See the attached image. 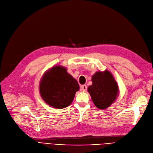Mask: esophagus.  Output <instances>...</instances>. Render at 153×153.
<instances>
[{
    "label": "esophagus",
    "mask_w": 153,
    "mask_h": 153,
    "mask_svg": "<svg viewBox=\"0 0 153 153\" xmlns=\"http://www.w3.org/2000/svg\"><path fill=\"white\" fill-rule=\"evenodd\" d=\"M81 89L83 91H86L87 90V86H86V85H81Z\"/></svg>",
    "instance_id": "34e87169"
}]
</instances>
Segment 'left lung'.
I'll use <instances>...</instances> for the list:
<instances>
[{"instance_id": "left-lung-1", "label": "left lung", "mask_w": 153, "mask_h": 153, "mask_svg": "<svg viewBox=\"0 0 153 153\" xmlns=\"http://www.w3.org/2000/svg\"><path fill=\"white\" fill-rule=\"evenodd\" d=\"M92 85L88 88L91 100L98 109L109 107L119 95V86L112 73L97 71L91 77Z\"/></svg>"}]
</instances>
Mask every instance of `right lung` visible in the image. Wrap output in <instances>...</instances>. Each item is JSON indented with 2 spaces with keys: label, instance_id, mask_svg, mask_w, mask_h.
Listing matches in <instances>:
<instances>
[{
  "label": "right lung",
  "instance_id": "obj_1",
  "mask_svg": "<svg viewBox=\"0 0 153 153\" xmlns=\"http://www.w3.org/2000/svg\"><path fill=\"white\" fill-rule=\"evenodd\" d=\"M79 90L77 81L62 65L53 66L48 70L39 83V92L43 100L55 109L69 106Z\"/></svg>",
  "mask_w": 153,
  "mask_h": 153
}]
</instances>
